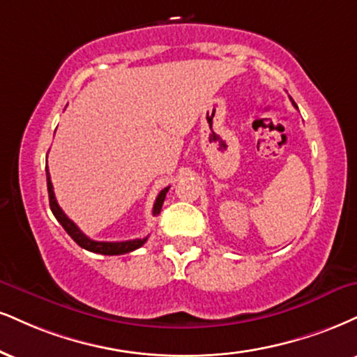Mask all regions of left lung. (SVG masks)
Wrapping results in <instances>:
<instances>
[{
	"label": "left lung",
	"mask_w": 357,
	"mask_h": 357,
	"mask_svg": "<svg viewBox=\"0 0 357 357\" xmlns=\"http://www.w3.org/2000/svg\"><path fill=\"white\" fill-rule=\"evenodd\" d=\"M293 105H294V101H293ZM294 106H296V105H294Z\"/></svg>",
	"instance_id": "8db88e82"
}]
</instances>
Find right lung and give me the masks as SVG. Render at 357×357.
Masks as SVG:
<instances>
[{
	"label": "right lung",
	"mask_w": 357,
	"mask_h": 357,
	"mask_svg": "<svg viewBox=\"0 0 357 357\" xmlns=\"http://www.w3.org/2000/svg\"><path fill=\"white\" fill-rule=\"evenodd\" d=\"M46 183H48V196H50V208L53 211L54 218L59 221V225L64 227L68 234L71 236L73 241H75L78 246L84 248L86 251H91V252H98V255H106V256H118V255H126V252L135 251V249L141 248L143 244L148 241V238L143 239H130V241H94V239H89L83 231L79 229L78 226L73 222L66 214L63 213V209L59 208L58 201L54 197V191H53V184H51V178H50V171L48 166H46ZM169 191V186L165 188L160 195H158L156 201H154L153 206V216H158L162 208V203H165V197L166 192Z\"/></svg>",
	"instance_id": "1"
}]
</instances>
